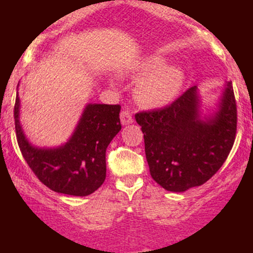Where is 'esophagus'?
Instances as JSON below:
<instances>
[{
	"label": "esophagus",
	"instance_id": "1",
	"mask_svg": "<svg viewBox=\"0 0 253 253\" xmlns=\"http://www.w3.org/2000/svg\"><path fill=\"white\" fill-rule=\"evenodd\" d=\"M120 121L123 125H129L133 123L132 114H130L128 110H123V112L120 113Z\"/></svg>",
	"mask_w": 253,
	"mask_h": 253
}]
</instances>
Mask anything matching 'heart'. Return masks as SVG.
<instances>
[{
  "label": "heart",
  "instance_id": "b5f03b06",
  "mask_svg": "<svg viewBox=\"0 0 253 253\" xmlns=\"http://www.w3.org/2000/svg\"><path fill=\"white\" fill-rule=\"evenodd\" d=\"M130 74L141 77L135 84V98L149 108H159L175 100L185 82L183 68L176 64L168 65V60L161 56H151L133 64Z\"/></svg>",
  "mask_w": 253,
  "mask_h": 253
}]
</instances>
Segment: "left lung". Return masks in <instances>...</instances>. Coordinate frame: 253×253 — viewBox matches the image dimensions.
Here are the masks:
<instances>
[{
    "label": "left lung",
    "mask_w": 253,
    "mask_h": 253,
    "mask_svg": "<svg viewBox=\"0 0 253 253\" xmlns=\"http://www.w3.org/2000/svg\"><path fill=\"white\" fill-rule=\"evenodd\" d=\"M135 120L144 133L152 178L175 193L199 187L222 167L236 139L232 82L225 84L215 108L205 114L195 85L170 106L138 113Z\"/></svg>",
    "instance_id": "obj_1"
}]
</instances>
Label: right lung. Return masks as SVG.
I'll list each match as a JSON object with an SVG mask.
<instances>
[{"label": "right lung", "mask_w": 253, "mask_h": 253, "mask_svg": "<svg viewBox=\"0 0 253 253\" xmlns=\"http://www.w3.org/2000/svg\"><path fill=\"white\" fill-rule=\"evenodd\" d=\"M120 109L119 104L88 103L65 144L38 147L22 129L17 94L14 107L17 144L32 171L46 187L65 195H90L106 179V150L121 129Z\"/></svg>", "instance_id": "obj_1"}]
</instances>
